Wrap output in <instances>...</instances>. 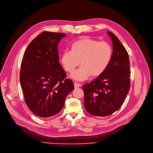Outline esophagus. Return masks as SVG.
<instances>
[{"label":"esophagus","mask_w":153,"mask_h":153,"mask_svg":"<svg viewBox=\"0 0 153 153\" xmlns=\"http://www.w3.org/2000/svg\"><path fill=\"white\" fill-rule=\"evenodd\" d=\"M81 86H82L81 84H79V83H74L75 88H79V87H80Z\"/></svg>","instance_id":"esophagus-1"}]
</instances>
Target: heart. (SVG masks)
Listing matches in <instances>:
<instances>
[{
  "label": "heart",
  "instance_id": "1",
  "mask_svg": "<svg viewBox=\"0 0 153 153\" xmlns=\"http://www.w3.org/2000/svg\"><path fill=\"white\" fill-rule=\"evenodd\" d=\"M112 56L113 48L108 42L85 37L73 43L71 51L63 52L60 61L68 73H72L80 64L82 67L71 77L77 81H83L90 76L97 78L102 75L110 65Z\"/></svg>",
  "mask_w": 153,
  "mask_h": 153
}]
</instances>
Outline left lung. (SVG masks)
<instances>
[{"label":"left lung","mask_w":153,"mask_h":153,"mask_svg":"<svg viewBox=\"0 0 153 153\" xmlns=\"http://www.w3.org/2000/svg\"><path fill=\"white\" fill-rule=\"evenodd\" d=\"M107 33L113 41L111 62L102 75L83 86L85 110L97 116H107L118 110L130 87L127 51L114 33Z\"/></svg>","instance_id":"left-lung-1"}]
</instances>
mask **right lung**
Instances as JSON below:
<instances>
[{"label":"right lung","mask_w":153,"mask_h":153,"mask_svg":"<svg viewBox=\"0 0 153 153\" xmlns=\"http://www.w3.org/2000/svg\"><path fill=\"white\" fill-rule=\"evenodd\" d=\"M66 35L43 32L26 49L20 72L25 103L39 117L59 113L68 94L74 90L59 63L58 44Z\"/></svg>","instance_id":"right-lung-1"}]
</instances>
